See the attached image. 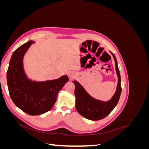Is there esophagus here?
Segmentation results:
<instances>
[{
    "mask_svg": "<svg viewBox=\"0 0 149 149\" xmlns=\"http://www.w3.org/2000/svg\"><path fill=\"white\" fill-rule=\"evenodd\" d=\"M68 76H69L70 79H71L75 78L76 76V73H74V72L70 71V72H69V73H68Z\"/></svg>",
    "mask_w": 149,
    "mask_h": 149,
    "instance_id": "esophagus-1",
    "label": "esophagus"
}]
</instances>
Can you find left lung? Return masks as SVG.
Returning <instances> with one entry per match:
<instances>
[{
	"label": "left lung",
	"instance_id": "left-lung-1",
	"mask_svg": "<svg viewBox=\"0 0 149 149\" xmlns=\"http://www.w3.org/2000/svg\"><path fill=\"white\" fill-rule=\"evenodd\" d=\"M110 53L113 56L115 61L116 74L118 76V84L114 95L109 100L104 101L96 100L90 95L78 81L75 79L73 81L75 86L76 109L79 114L89 120H98L106 118L114 109L120 98L122 90L120 72L115 55L112 52H110Z\"/></svg>",
	"mask_w": 149,
	"mask_h": 149
}]
</instances>
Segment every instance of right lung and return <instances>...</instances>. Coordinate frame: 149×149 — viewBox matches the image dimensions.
<instances>
[{
	"mask_svg": "<svg viewBox=\"0 0 149 149\" xmlns=\"http://www.w3.org/2000/svg\"><path fill=\"white\" fill-rule=\"evenodd\" d=\"M35 42L30 40L13 53L7 72V81L11 100L15 106L31 116L41 115L55 104L57 94L69 81L65 74L60 78L36 81L28 77L24 67V58Z\"/></svg>",
	"mask_w": 149,
	"mask_h": 149,
	"instance_id": "add662e5",
	"label": "right lung"
}]
</instances>
